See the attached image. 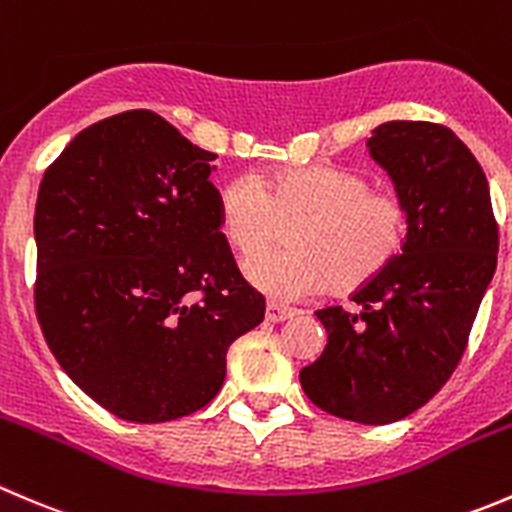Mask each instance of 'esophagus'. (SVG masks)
<instances>
[{
	"label": "esophagus",
	"mask_w": 512,
	"mask_h": 512,
	"mask_svg": "<svg viewBox=\"0 0 512 512\" xmlns=\"http://www.w3.org/2000/svg\"><path fill=\"white\" fill-rule=\"evenodd\" d=\"M293 316H296V311H293V308L281 306V303H276V301H268L266 321L281 323V321H288V318H293Z\"/></svg>",
	"instance_id": "obj_1"
}]
</instances>
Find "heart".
<instances>
[{
  "label": "heart",
  "mask_w": 512,
  "mask_h": 512,
  "mask_svg": "<svg viewBox=\"0 0 512 512\" xmlns=\"http://www.w3.org/2000/svg\"><path fill=\"white\" fill-rule=\"evenodd\" d=\"M219 226L244 258L272 248L289 229L293 250L251 259L246 276L276 301H301L331 283L351 293L381 276L406 249L411 209L391 189L341 166H298L266 184L236 176L221 189Z\"/></svg>",
  "instance_id": "heart-1"
}]
</instances>
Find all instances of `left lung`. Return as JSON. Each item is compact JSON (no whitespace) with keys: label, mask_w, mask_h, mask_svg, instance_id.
Here are the masks:
<instances>
[{"label":"left lung","mask_w":512,"mask_h":512,"mask_svg":"<svg viewBox=\"0 0 512 512\" xmlns=\"http://www.w3.org/2000/svg\"><path fill=\"white\" fill-rule=\"evenodd\" d=\"M368 151L411 209L406 249L353 293L358 311H316L328 343L301 386L331 416L386 426L426 406L458 368L495 273L498 221L483 169L448 126L388 121Z\"/></svg>","instance_id":"8db88e82"}]
</instances>
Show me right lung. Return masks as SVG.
Instances as JSON below:
<instances>
[{
  "label": "right lung",
  "instance_id": "right-lung-1",
  "mask_svg": "<svg viewBox=\"0 0 512 512\" xmlns=\"http://www.w3.org/2000/svg\"><path fill=\"white\" fill-rule=\"evenodd\" d=\"M216 154L146 109L79 131L34 211V311L89 398L134 423L204 408L229 346L263 321L219 226Z\"/></svg>",
  "mask_w": 512,
  "mask_h": 512
}]
</instances>
